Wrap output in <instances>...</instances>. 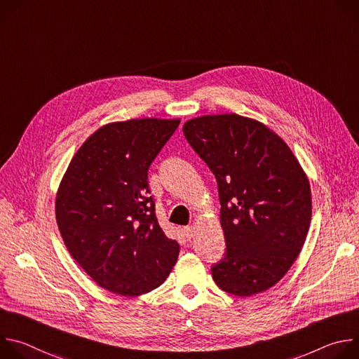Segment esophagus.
<instances>
[{
    "instance_id": "esophagus-1",
    "label": "esophagus",
    "mask_w": 359,
    "mask_h": 359,
    "mask_svg": "<svg viewBox=\"0 0 359 359\" xmlns=\"http://www.w3.org/2000/svg\"><path fill=\"white\" fill-rule=\"evenodd\" d=\"M183 234H184V237H186V238H189V240H190V238L193 237V227H191V226L184 227V229H183Z\"/></svg>"
}]
</instances>
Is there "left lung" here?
I'll use <instances>...</instances> for the list:
<instances>
[{
	"label": "left lung",
	"instance_id": "left-lung-1",
	"mask_svg": "<svg viewBox=\"0 0 359 359\" xmlns=\"http://www.w3.org/2000/svg\"><path fill=\"white\" fill-rule=\"evenodd\" d=\"M183 133L219 186L224 257L212 266L226 292L248 297L292 266L311 222L310 182L287 143L236 114L190 119Z\"/></svg>",
	"mask_w": 359,
	"mask_h": 359
}]
</instances>
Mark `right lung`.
<instances>
[{"label": "right lung", "instance_id": "right-lung-1", "mask_svg": "<svg viewBox=\"0 0 359 359\" xmlns=\"http://www.w3.org/2000/svg\"><path fill=\"white\" fill-rule=\"evenodd\" d=\"M179 119L102 126L75 153L55 201L58 229L75 262L102 288L135 297L158 288L179 255L161 229L147 170Z\"/></svg>", "mask_w": 359, "mask_h": 359}]
</instances>
